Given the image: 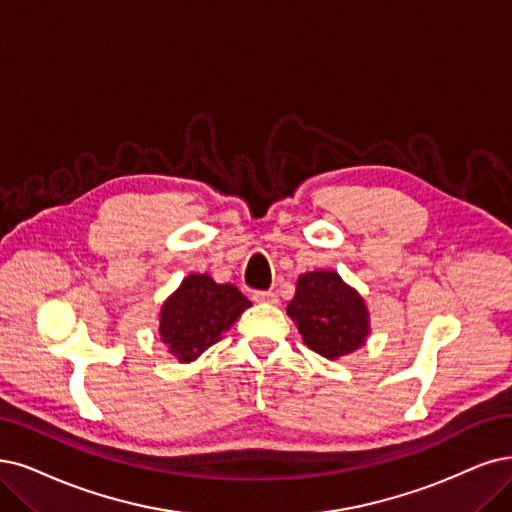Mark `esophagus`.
I'll return each instance as SVG.
<instances>
[{"label":"esophagus","instance_id":"obj_1","mask_svg":"<svg viewBox=\"0 0 512 512\" xmlns=\"http://www.w3.org/2000/svg\"><path fill=\"white\" fill-rule=\"evenodd\" d=\"M253 299L261 304H278V295L274 291H255Z\"/></svg>","mask_w":512,"mask_h":512}]
</instances>
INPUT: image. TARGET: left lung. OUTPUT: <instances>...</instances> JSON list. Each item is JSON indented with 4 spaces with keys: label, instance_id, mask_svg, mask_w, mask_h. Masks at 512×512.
<instances>
[{
    "label": "left lung",
    "instance_id": "left-lung-1",
    "mask_svg": "<svg viewBox=\"0 0 512 512\" xmlns=\"http://www.w3.org/2000/svg\"><path fill=\"white\" fill-rule=\"evenodd\" d=\"M287 314L304 335V344L329 361L363 346L369 333L365 301L339 274L327 270L299 276Z\"/></svg>",
    "mask_w": 512,
    "mask_h": 512
}]
</instances>
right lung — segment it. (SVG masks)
<instances>
[{"instance_id":"1","label":"right lung","mask_w":512,"mask_h":512,"mask_svg":"<svg viewBox=\"0 0 512 512\" xmlns=\"http://www.w3.org/2000/svg\"><path fill=\"white\" fill-rule=\"evenodd\" d=\"M249 306L251 301L234 285H219L211 276L192 274L162 306L160 335L170 354L189 363L211 348Z\"/></svg>"}]
</instances>
